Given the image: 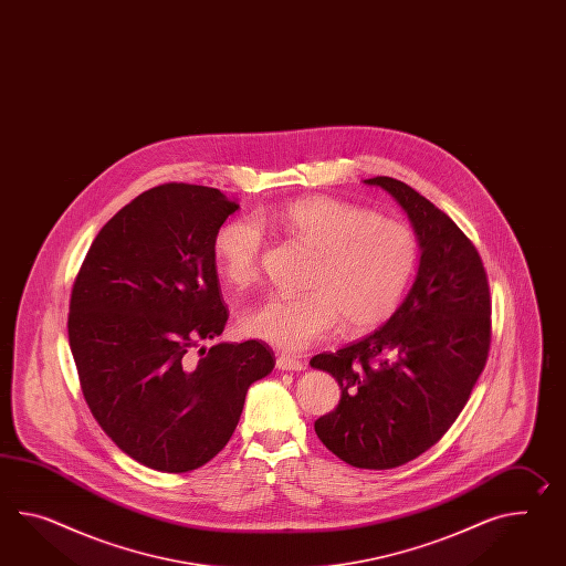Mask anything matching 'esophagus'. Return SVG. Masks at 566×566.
Returning a JSON list of instances; mask_svg holds the SVG:
<instances>
[{"instance_id":"1","label":"esophagus","mask_w":566,"mask_h":566,"mask_svg":"<svg viewBox=\"0 0 566 566\" xmlns=\"http://www.w3.org/2000/svg\"><path fill=\"white\" fill-rule=\"evenodd\" d=\"M277 370H286V373H301L306 368V364L301 359L290 358V356H277Z\"/></svg>"}]
</instances>
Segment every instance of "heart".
Listing matches in <instances>:
<instances>
[{
	"instance_id": "b5f03b06",
	"label": "heart",
	"mask_w": 566,
	"mask_h": 566,
	"mask_svg": "<svg viewBox=\"0 0 566 566\" xmlns=\"http://www.w3.org/2000/svg\"><path fill=\"white\" fill-rule=\"evenodd\" d=\"M315 253L301 296L272 294L249 306L241 327L282 352H301L342 323L345 333L370 332L392 317L413 276L417 241L402 222L329 196H311L255 217ZM262 231L253 222L224 224L214 260L224 282L248 286L262 263Z\"/></svg>"
}]
</instances>
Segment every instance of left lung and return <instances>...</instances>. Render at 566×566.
Here are the masks:
<instances>
[{
    "label": "left lung",
    "instance_id": "obj_1",
    "mask_svg": "<svg viewBox=\"0 0 566 566\" xmlns=\"http://www.w3.org/2000/svg\"><path fill=\"white\" fill-rule=\"evenodd\" d=\"M364 184L407 212L421 258L413 286L380 329L311 359L342 388L315 431L349 467L386 470L423 454L464 409L489 356L491 294L479 251L446 212L395 178Z\"/></svg>",
    "mask_w": 566,
    "mask_h": 566
}]
</instances>
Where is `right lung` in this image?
<instances>
[{"label": "right lung", "instance_id": "right-lung-1", "mask_svg": "<svg viewBox=\"0 0 566 566\" xmlns=\"http://www.w3.org/2000/svg\"><path fill=\"white\" fill-rule=\"evenodd\" d=\"M239 210L221 190L164 184L102 227L71 290V354L99 428L159 472L200 469L231 440L249 386L274 370L255 339L221 335L214 241Z\"/></svg>", "mask_w": 566, "mask_h": 566}]
</instances>
